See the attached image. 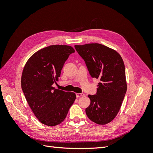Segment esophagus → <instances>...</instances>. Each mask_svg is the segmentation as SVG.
<instances>
[{"label": "esophagus", "mask_w": 153, "mask_h": 153, "mask_svg": "<svg viewBox=\"0 0 153 153\" xmlns=\"http://www.w3.org/2000/svg\"><path fill=\"white\" fill-rule=\"evenodd\" d=\"M76 96L77 98H79V97H81V96H84L85 94H84V93H76Z\"/></svg>", "instance_id": "34e87169"}]
</instances>
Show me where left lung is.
Instances as JSON below:
<instances>
[{
    "label": "left lung",
    "instance_id": "left-lung-1",
    "mask_svg": "<svg viewBox=\"0 0 153 153\" xmlns=\"http://www.w3.org/2000/svg\"><path fill=\"white\" fill-rule=\"evenodd\" d=\"M89 74L99 79L96 94L88 95L90 105L85 109L92 122L104 125L116 117L127 90L123 60L116 51L99 43L75 45Z\"/></svg>",
    "mask_w": 153,
    "mask_h": 153
}]
</instances>
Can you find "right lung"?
<instances>
[{
    "label": "right lung",
    "mask_w": 153,
    "mask_h": 153,
    "mask_svg": "<svg viewBox=\"0 0 153 153\" xmlns=\"http://www.w3.org/2000/svg\"><path fill=\"white\" fill-rule=\"evenodd\" d=\"M75 52L71 46L50 45L32 55L23 69L21 85L26 100L39 122L47 126L61 123L76 99L74 92L52 87Z\"/></svg>",
    "instance_id": "1"
}]
</instances>
